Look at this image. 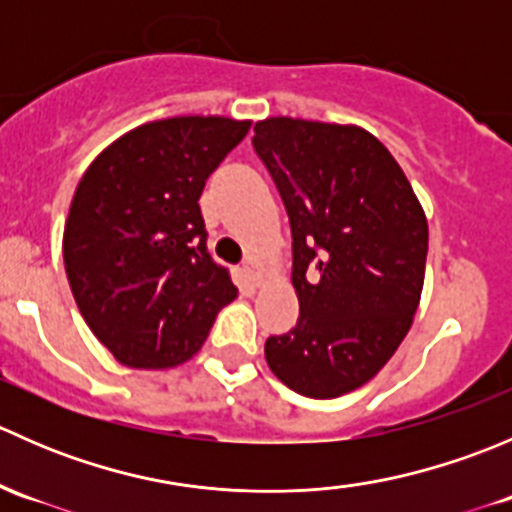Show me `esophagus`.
Segmentation results:
<instances>
[{"mask_svg": "<svg viewBox=\"0 0 512 512\" xmlns=\"http://www.w3.org/2000/svg\"><path fill=\"white\" fill-rule=\"evenodd\" d=\"M245 275H247V280H250L255 287L262 285V272L257 270V262L252 260V257L245 262Z\"/></svg>", "mask_w": 512, "mask_h": 512, "instance_id": "esophagus-1", "label": "esophagus"}]
</instances>
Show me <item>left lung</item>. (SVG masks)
Listing matches in <instances>:
<instances>
[{
  "instance_id": "obj_1",
  "label": "left lung",
  "mask_w": 512,
  "mask_h": 512,
  "mask_svg": "<svg viewBox=\"0 0 512 512\" xmlns=\"http://www.w3.org/2000/svg\"><path fill=\"white\" fill-rule=\"evenodd\" d=\"M292 227L294 329L265 342L272 374L309 399L374 379L414 324L428 223L409 178L359 126L272 116L255 123Z\"/></svg>"
}]
</instances>
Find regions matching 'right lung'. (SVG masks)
<instances>
[{"mask_svg": "<svg viewBox=\"0 0 512 512\" xmlns=\"http://www.w3.org/2000/svg\"><path fill=\"white\" fill-rule=\"evenodd\" d=\"M250 131L225 116L143 123L103 148L79 180L64 227L71 292L98 342L131 369L198 354L237 297L208 255L205 180Z\"/></svg>", "mask_w": 512, "mask_h": 512, "instance_id": "right-lung-1", "label": "right lung"}]
</instances>
